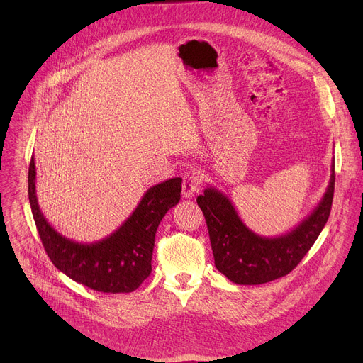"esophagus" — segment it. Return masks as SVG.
<instances>
[{
  "instance_id": "34e87169",
  "label": "esophagus",
  "mask_w": 363,
  "mask_h": 363,
  "mask_svg": "<svg viewBox=\"0 0 363 363\" xmlns=\"http://www.w3.org/2000/svg\"><path fill=\"white\" fill-rule=\"evenodd\" d=\"M201 185V175L196 171H189L185 174L184 177V182H182V195L185 198H192L195 195V192L198 191Z\"/></svg>"
}]
</instances>
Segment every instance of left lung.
Returning a JSON list of instances; mask_svg holds the SVG:
<instances>
[{
	"mask_svg": "<svg viewBox=\"0 0 363 363\" xmlns=\"http://www.w3.org/2000/svg\"><path fill=\"white\" fill-rule=\"evenodd\" d=\"M330 172L316 208L293 230L273 238L251 231L231 199L216 186H206L196 202L208 227L217 270L235 284H263L289 274L328 223L335 192V164Z\"/></svg>",
	"mask_w": 363,
	"mask_h": 363,
	"instance_id": "1",
	"label": "left lung"
}]
</instances>
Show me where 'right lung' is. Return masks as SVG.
Segmentation results:
<instances>
[{
    "instance_id": "add662e5",
    "label": "right lung",
    "mask_w": 363,
    "mask_h": 363,
    "mask_svg": "<svg viewBox=\"0 0 363 363\" xmlns=\"http://www.w3.org/2000/svg\"><path fill=\"white\" fill-rule=\"evenodd\" d=\"M181 178L150 186L135 211L111 235L94 242H77L62 235L43 216L35 194V164L28 168L31 213L53 264L72 280L101 293H130L152 272L155 234L165 214L181 199Z\"/></svg>"
}]
</instances>
